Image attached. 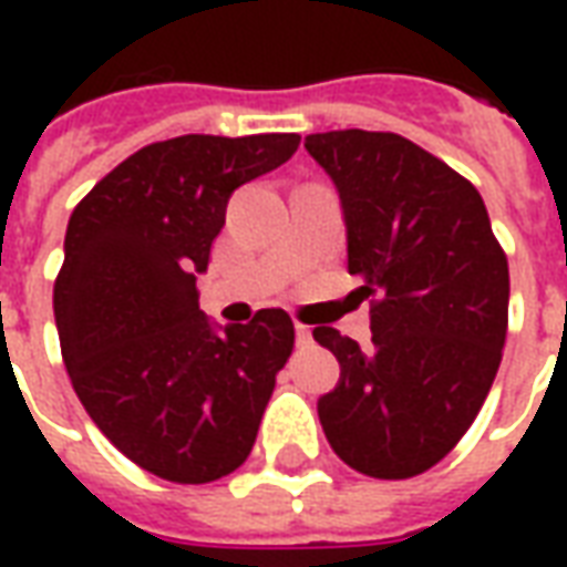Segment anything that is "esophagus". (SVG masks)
Instances as JSON below:
<instances>
[{
	"instance_id": "obj_1",
	"label": "esophagus",
	"mask_w": 567,
	"mask_h": 567,
	"mask_svg": "<svg viewBox=\"0 0 567 567\" xmlns=\"http://www.w3.org/2000/svg\"><path fill=\"white\" fill-rule=\"evenodd\" d=\"M295 340L297 346H309L312 343V331H309L307 324H295Z\"/></svg>"
}]
</instances>
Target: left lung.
I'll list each match as a JSON object with an SVG mask.
<instances>
[{
    "mask_svg": "<svg viewBox=\"0 0 567 567\" xmlns=\"http://www.w3.org/2000/svg\"><path fill=\"white\" fill-rule=\"evenodd\" d=\"M307 151L340 194L349 272L373 295L370 349L337 328L319 422L349 467L406 480L464 437L498 373L511 272L467 178L398 133L333 130Z\"/></svg>",
    "mask_w": 567,
    "mask_h": 567,
    "instance_id": "obj_1",
    "label": "left lung"
}]
</instances>
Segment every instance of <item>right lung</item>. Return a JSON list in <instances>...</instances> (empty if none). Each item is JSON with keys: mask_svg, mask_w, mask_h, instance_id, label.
I'll return each instance as SVG.
<instances>
[{"mask_svg": "<svg viewBox=\"0 0 567 567\" xmlns=\"http://www.w3.org/2000/svg\"><path fill=\"white\" fill-rule=\"evenodd\" d=\"M297 145V133L154 142L69 218L54 285L69 380L93 425L161 480L212 483L246 462L295 349L285 309L215 324L197 303V276L230 194Z\"/></svg>", "mask_w": 567, "mask_h": 567, "instance_id": "right-lung-1", "label": "right lung"}]
</instances>
